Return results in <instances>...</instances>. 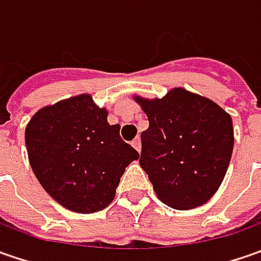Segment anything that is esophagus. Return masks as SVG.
Here are the masks:
<instances>
[{"instance_id":"obj_1","label":"esophagus","mask_w":261,"mask_h":261,"mask_svg":"<svg viewBox=\"0 0 261 261\" xmlns=\"http://www.w3.org/2000/svg\"><path fill=\"white\" fill-rule=\"evenodd\" d=\"M132 146L135 148L138 152H141V141H139V138H136V139L132 141Z\"/></svg>"}]
</instances>
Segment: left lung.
I'll list each match as a JSON object with an SVG mask.
<instances>
[{"label":"left lung","mask_w":261,"mask_h":261,"mask_svg":"<svg viewBox=\"0 0 261 261\" xmlns=\"http://www.w3.org/2000/svg\"><path fill=\"white\" fill-rule=\"evenodd\" d=\"M135 100L149 122L141 134L139 164L158 199L180 211L206 203L231 161V116L212 100L183 88L171 90L164 98Z\"/></svg>","instance_id":"left-lung-1"}]
</instances>
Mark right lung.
<instances>
[{
	"label": "right lung",
	"mask_w": 261,
	"mask_h": 261,
	"mask_svg": "<svg viewBox=\"0 0 261 261\" xmlns=\"http://www.w3.org/2000/svg\"><path fill=\"white\" fill-rule=\"evenodd\" d=\"M119 130L87 94L39 110L25 127L29 161L39 183L69 211L105 209L126 167L139 158Z\"/></svg>",
	"instance_id": "right-lung-1"
}]
</instances>
